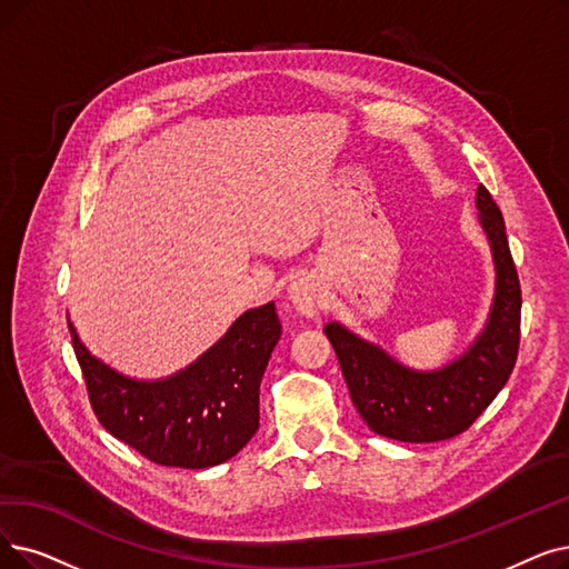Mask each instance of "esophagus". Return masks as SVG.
<instances>
[{
  "label": "esophagus",
  "instance_id": "esophagus-1",
  "mask_svg": "<svg viewBox=\"0 0 569 569\" xmlns=\"http://www.w3.org/2000/svg\"><path fill=\"white\" fill-rule=\"evenodd\" d=\"M288 300L298 313L316 316L323 309V286H320V281L313 274L295 277L288 288Z\"/></svg>",
  "mask_w": 569,
  "mask_h": 569
}]
</instances>
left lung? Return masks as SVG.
<instances>
[{"label":"left lung","instance_id":"8db88e82","mask_svg":"<svg viewBox=\"0 0 569 569\" xmlns=\"http://www.w3.org/2000/svg\"><path fill=\"white\" fill-rule=\"evenodd\" d=\"M477 209L496 262V298L483 332L460 358L418 372L343 326H326L351 400L381 437L411 443L451 439L477 421L511 377L521 341V283L502 213L483 186L477 188Z\"/></svg>","mask_w":569,"mask_h":569}]
</instances>
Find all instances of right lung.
I'll return each mask as SVG.
<instances>
[{"label":"right lung","instance_id":"right-lung-1","mask_svg":"<svg viewBox=\"0 0 569 569\" xmlns=\"http://www.w3.org/2000/svg\"><path fill=\"white\" fill-rule=\"evenodd\" d=\"M100 423L156 465L204 469L237 456L258 430L260 381L281 337L274 302L243 311L174 377L137 381L90 356L69 323Z\"/></svg>","mask_w":569,"mask_h":569}]
</instances>
